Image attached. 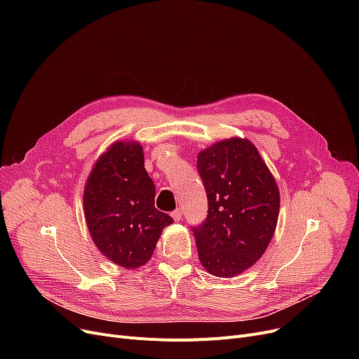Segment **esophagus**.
Wrapping results in <instances>:
<instances>
[{"label": "esophagus", "instance_id": "34e87169", "mask_svg": "<svg viewBox=\"0 0 359 359\" xmlns=\"http://www.w3.org/2000/svg\"><path fill=\"white\" fill-rule=\"evenodd\" d=\"M182 210H176V211H173L172 214H170V215H172V218L175 219V221H180L182 219Z\"/></svg>", "mask_w": 359, "mask_h": 359}]
</instances>
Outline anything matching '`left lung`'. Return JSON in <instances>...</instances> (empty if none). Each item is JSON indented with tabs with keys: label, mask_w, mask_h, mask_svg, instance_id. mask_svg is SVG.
I'll return each mask as SVG.
<instances>
[{
	"label": "left lung",
	"mask_w": 359,
	"mask_h": 359,
	"mask_svg": "<svg viewBox=\"0 0 359 359\" xmlns=\"http://www.w3.org/2000/svg\"><path fill=\"white\" fill-rule=\"evenodd\" d=\"M208 217L194 229L202 266L218 278L252 268L268 249L279 215V189L257 148L229 138L198 154Z\"/></svg>",
	"instance_id": "left-lung-1"
}]
</instances>
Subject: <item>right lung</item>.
<instances>
[{
    "instance_id": "right-lung-1",
    "label": "right lung",
    "mask_w": 359,
    "mask_h": 359,
    "mask_svg": "<svg viewBox=\"0 0 359 359\" xmlns=\"http://www.w3.org/2000/svg\"><path fill=\"white\" fill-rule=\"evenodd\" d=\"M154 198L138 141L113 142L94 163L84 187V217L96 248L115 265H145L163 229L173 222L156 208Z\"/></svg>"
}]
</instances>
